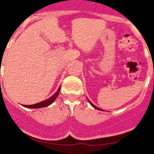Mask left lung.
Returning a JSON list of instances; mask_svg holds the SVG:
<instances>
[{"label":"left lung","instance_id":"obj_1","mask_svg":"<svg viewBox=\"0 0 154 154\" xmlns=\"http://www.w3.org/2000/svg\"><path fill=\"white\" fill-rule=\"evenodd\" d=\"M88 101H89V103H90V105H91V106H92V107H93V108H95V109H97V110H100V111H105V110H101V108H98V107H96V106H95V105H93L92 103H91V101H89V100H88Z\"/></svg>","mask_w":154,"mask_h":154}]
</instances>
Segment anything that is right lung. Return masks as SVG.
<instances>
[{
	"label": "right lung",
	"instance_id": "add662e5",
	"mask_svg": "<svg viewBox=\"0 0 154 154\" xmlns=\"http://www.w3.org/2000/svg\"><path fill=\"white\" fill-rule=\"evenodd\" d=\"M60 89L61 88H59V89L57 90L56 93H55L53 95H52L51 97L48 99L45 100V101H41V102L36 103V104H33V105H23V107H26V108H44V107H47L49 105H50L53 101L56 100V98H57L58 94L60 93Z\"/></svg>",
	"mask_w": 154,
	"mask_h": 154
}]
</instances>
